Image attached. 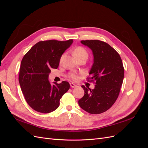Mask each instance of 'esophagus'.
<instances>
[{
  "instance_id": "34e87169",
  "label": "esophagus",
  "mask_w": 148,
  "mask_h": 148,
  "mask_svg": "<svg viewBox=\"0 0 148 148\" xmlns=\"http://www.w3.org/2000/svg\"><path fill=\"white\" fill-rule=\"evenodd\" d=\"M70 86H71V88H75V87H77V84H75L73 83H70Z\"/></svg>"
}]
</instances>
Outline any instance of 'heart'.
Wrapping results in <instances>:
<instances>
[{
    "label": "heart",
    "mask_w": 148,
    "mask_h": 148,
    "mask_svg": "<svg viewBox=\"0 0 148 148\" xmlns=\"http://www.w3.org/2000/svg\"><path fill=\"white\" fill-rule=\"evenodd\" d=\"M73 55L78 59V58L84 55L88 56V52L84 47L82 46H78L74 49ZM68 77L72 80H77L78 79V75L75 72L70 73L68 75Z\"/></svg>",
    "instance_id": "heart-1"
}]
</instances>
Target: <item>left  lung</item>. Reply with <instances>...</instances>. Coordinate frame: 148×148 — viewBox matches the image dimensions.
<instances>
[{
	"label": "left lung",
	"instance_id": "1",
	"mask_svg": "<svg viewBox=\"0 0 148 148\" xmlns=\"http://www.w3.org/2000/svg\"><path fill=\"white\" fill-rule=\"evenodd\" d=\"M81 42L92 51L94 63L86 79L96 85L94 89L83 85L84 95L78 104L89 114H99L109 109L119 97L124 77L123 63L119 53L104 41Z\"/></svg>",
	"mask_w": 148,
	"mask_h": 148
}]
</instances>
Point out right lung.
Listing matches in <instances>:
<instances>
[{
	"label": "right lung",
	"instance_id": "obj_1",
	"mask_svg": "<svg viewBox=\"0 0 148 148\" xmlns=\"http://www.w3.org/2000/svg\"><path fill=\"white\" fill-rule=\"evenodd\" d=\"M72 42L73 39L41 41L21 60L18 78L21 91L28 104L38 112L56 110L61 97L70 88L67 82L51 84L48 77L52 69L58 68L62 55Z\"/></svg>",
	"mask_w": 148,
	"mask_h": 148
}]
</instances>
